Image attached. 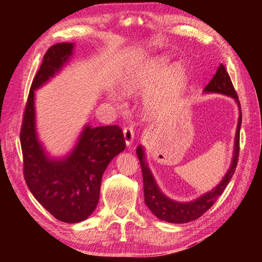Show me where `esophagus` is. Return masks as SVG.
Here are the masks:
<instances>
[{"label":"esophagus","mask_w":262,"mask_h":262,"mask_svg":"<svg viewBox=\"0 0 262 262\" xmlns=\"http://www.w3.org/2000/svg\"><path fill=\"white\" fill-rule=\"evenodd\" d=\"M134 127L133 126H127L124 128V137L127 145H130L134 142Z\"/></svg>","instance_id":"esophagus-1"}]
</instances>
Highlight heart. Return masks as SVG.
<instances>
[{"instance_id": "obj_1", "label": "heart", "mask_w": 262, "mask_h": 262, "mask_svg": "<svg viewBox=\"0 0 262 262\" xmlns=\"http://www.w3.org/2000/svg\"><path fill=\"white\" fill-rule=\"evenodd\" d=\"M168 70L169 63L165 58L152 60V62L136 70L135 73L128 80L126 89L128 91H136L151 88L163 79ZM182 66L180 64L173 65L170 70L168 79L164 81L163 84H161L157 90L148 94L146 98V104L153 114H162L164 110H166L172 97H173L178 83L182 79Z\"/></svg>"}]
</instances>
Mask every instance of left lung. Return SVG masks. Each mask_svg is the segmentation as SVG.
Instances as JSON below:
<instances>
[{"instance_id": "1", "label": "left lung", "mask_w": 262, "mask_h": 262, "mask_svg": "<svg viewBox=\"0 0 262 262\" xmlns=\"http://www.w3.org/2000/svg\"><path fill=\"white\" fill-rule=\"evenodd\" d=\"M205 91L226 94V96L234 98L236 100V102L240 104L236 91L231 81V77L229 73H227V71L223 64H221L219 66L215 75L213 76V79H211L208 84L206 85ZM241 121H242V114H240V117H238V121H237L235 144H234V157H233L232 164L230 166L229 171H227L226 176L224 177V179L222 180L220 185L215 189H213V190L190 203L173 202V200L165 197L164 194L161 192L159 187L157 186V183H155V180L151 173V171H149L148 166L145 162V158H144V151L142 146L137 147L136 153L141 162L145 204L147 205V207L151 209L152 213L158 217V219L165 222H170V223H187V222L199 219L200 216L204 215L206 211H207L211 206L215 204L216 200L219 199V197L222 193H223L226 186L229 185V182L232 179V177L234 174L235 169H236L237 161H238V152H240Z\"/></svg>"}]
</instances>
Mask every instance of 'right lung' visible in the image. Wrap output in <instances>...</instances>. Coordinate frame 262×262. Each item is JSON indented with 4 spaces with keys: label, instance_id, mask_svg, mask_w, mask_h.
Returning <instances> with one entry per match:
<instances>
[{
    "label": "right lung",
    "instance_id": "1",
    "mask_svg": "<svg viewBox=\"0 0 262 262\" xmlns=\"http://www.w3.org/2000/svg\"><path fill=\"white\" fill-rule=\"evenodd\" d=\"M73 43L60 42L43 55L33 77L20 129L24 177L40 205L65 223L84 221L99 202L102 174L109 162L125 149L122 129L117 125L85 126L68 158L49 160L37 140L33 91L63 68L73 53Z\"/></svg>",
    "mask_w": 262,
    "mask_h": 262
}]
</instances>
